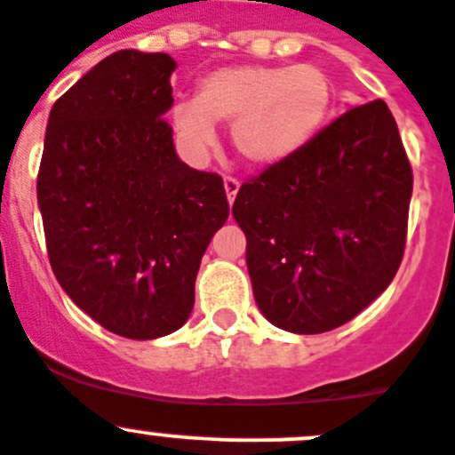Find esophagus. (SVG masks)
<instances>
[{
  "label": "esophagus",
  "mask_w": 455,
  "mask_h": 455,
  "mask_svg": "<svg viewBox=\"0 0 455 455\" xmlns=\"http://www.w3.org/2000/svg\"><path fill=\"white\" fill-rule=\"evenodd\" d=\"M224 190H227L228 204H233V202H235L237 190H240V181H237V179H233V177H224Z\"/></svg>",
  "instance_id": "1"
}]
</instances>
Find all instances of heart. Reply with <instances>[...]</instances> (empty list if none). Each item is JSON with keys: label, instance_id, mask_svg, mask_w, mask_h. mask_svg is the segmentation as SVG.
I'll use <instances>...</instances> for the list:
<instances>
[{"label": "heart", "instance_id": "obj_1", "mask_svg": "<svg viewBox=\"0 0 455 455\" xmlns=\"http://www.w3.org/2000/svg\"><path fill=\"white\" fill-rule=\"evenodd\" d=\"M335 106V85L313 65H235L199 81L197 100L172 106V124L190 149L215 142L231 124V145L251 167H274L306 149Z\"/></svg>", "mask_w": 455, "mask_h": 455}]
</instances>
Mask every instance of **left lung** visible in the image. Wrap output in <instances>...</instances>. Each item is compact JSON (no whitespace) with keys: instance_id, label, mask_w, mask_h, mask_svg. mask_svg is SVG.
Listing matches in <instances>:
<instances>
[{"instance_id":"1","label":"left lung","mask_w":455,"mask_h":455,"mask_svg":"<svg viewBox=\"0 0 455 455\" xmlns=\"http://www.w3.org/2000/svg\"><path fill=\"white\" fill-rule=\"evenodd\" d=\"M412 170L383 100L354 106L290 161L243 183L253 299L290 333L347 324L392 283L403 258Z\"/></svg>"}]
</instances>
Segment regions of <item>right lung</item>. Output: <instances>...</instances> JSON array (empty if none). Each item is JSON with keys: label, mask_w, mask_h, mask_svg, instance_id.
I'll return each mask as SVG.
<instances>
[{"label": "right lung", "mask_w": 455, "mask_h": 455, "mask_svg": "<svg viewBox=\"0 0 455 455\" xmlns=\"http://www.w3.org/2000/svg\"><path fill=\"white\" fill-rule=\"evenodd\" d=\"M167 54L122 49L52 106L38 172L49 263L68 297L110 333H174L228 218L222 177L177 156Z\"/></svg>", "instance_id": "add662e5"}]
</instances>
